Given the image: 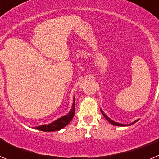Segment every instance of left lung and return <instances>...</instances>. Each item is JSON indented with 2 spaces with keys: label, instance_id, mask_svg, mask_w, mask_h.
<instances>
[{
  "label": "left lung",
  "instance_id": "left-lung-1",
  "mask_svg": "<svg viewBox=\"0 0 159 159\" xmlns=\"http://www.w3.org/2000/svg\"><path fill=\"white\" fill-rule=\"evenodd\" d=\"M101 111H102V115H104V116H105V118H106L107 120H108V121H109V122L111 123V124H112V125H116V126H124V125H122V124H120V123H116V122H115V121H112V120H111L109 118H108V116H107L106 115H105V114H104V112L102 111V110H101ZM134 122H136V121H134ZM134 122H133L132 124H134ZM132 124H131V125H132Z\"/></svg>",
  "mask_w": 159,
  "mask_h": 159
}]
</instances>
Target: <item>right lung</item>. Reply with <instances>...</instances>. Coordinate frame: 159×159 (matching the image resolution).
Instances as JSON below:
<instances>
[{
	"label": "right lung",
	"instance_id": "right-lung-1",
	"mask_svg": "<svg viewBox=\"0 0 159 159\" xmlns=\"http://www.w3.org/2000/svg\"><path fill=\"white\" fill-rule=\"evenodd\" d=\"M74 102H75V100H74ZM75 104L74 103L73 105H72L71 110L70 111V112L68 114V115H65V116H63L62 118H58V119L54 121V122L51 123V124L38 126V127H36L35 129L42 131H58V130L63 129L64 127H65V126H66L71 121V119L74 117V115H75Z\"/></svg>",
	"mask_w": 159,
	"mask_h": 159
}]
</instances>
